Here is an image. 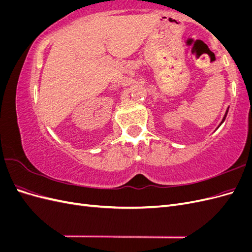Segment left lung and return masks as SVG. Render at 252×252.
I'll return each mask as SVG.
<instances>
[{
	"mask_svg": "<svg viewBox=\"0 0 252 252\" xmlns=\"http://www.w3.org/2000/svg\"><path fill=\"white\" fill-rule=\"evenodd\" d=\"M228 109H229V108H228ZM228 109H227V111H226V113H225V116H224V118H223L222 122H220V124H222V123H223V122L225 121V119H226V116H227V113H228Z\"/></svg>",
	"mask_w": 252,
	"mask_h": 252,
	"instance_id": "obj_1",
	"label": "left lung"
}]
</instances>
